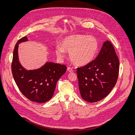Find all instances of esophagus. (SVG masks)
Instances as JSON below:
<instances>
[{
	"label": "esophagus",
	"mask_w": 135,
	"mask_h": 135,
	"mask_svg": "<svg viewBox=\"0 0 135 135\" xmlns=\"http://www.w3.org/2000/svg\"><path fill=\"white\" fill-rule=\"evenodd\" d=\"M67 70V71H69V72H70V73H71V72H73V69H72V68H71L70 67H68Z\"/></svg>",
	"instance_id": "1"
}]
</instances>
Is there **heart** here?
<instances>
[{"label":"heart","instance_id":"heart-1","mask_svg":"<svg viewBox=\"0 0 135 135\" xmlns=\"http://www.w3.org/2000/svg\"><path fill=\"white\" fill-rule=\"evenodd\" d=\"M99 47L95 38L83 35L69 36L63 38L61 45L55 46V53L61 59L66 51L69 52L71 61L76 65L82 66L90 63L95 57Z\"/></svg>","mask_w":135,"mask_h":135}]
</instances>
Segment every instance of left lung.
<instances>
[{
    "mask_svg": "<svg viewBox=\"0 0 135 135\" xmlns=\"http://www.w3.org/2000/svg\"><path fill=\"white\" fill-rule=\"evenodd\" d=\"M119 65L113 45L108 41L105 42L95 59L77 68L82 98L94 103L106 97L117 83Z\"/></svg>",
    "mask_w": 135,
    "mask_h": 135,
    "instance_id": "8db88e82",
    "label": "left lung"
}]
</instances>
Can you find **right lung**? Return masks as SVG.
Returning a JSON list of instances; mask_svg holds the SVG:
<instances>
[{"label":"right lung","mask_w":135,"mask_h":135,"mask_svg":"<svg viewBox=\"0 0 135 135\" xmlns=\"http://www.w3.org/2000/svg\"><path fill=\"white\" fill-rule=\"evenodd\" d=\"M28 41L23 37L16 43L13 52L12 72L14 81L21 93L29 100L43 103L53 95L57 81L65 73V65L47 62L34 70H27L20 64L18 57V44Z\"/></svg>","instance_id":"add662e5"}]
</instances>
